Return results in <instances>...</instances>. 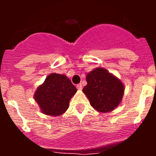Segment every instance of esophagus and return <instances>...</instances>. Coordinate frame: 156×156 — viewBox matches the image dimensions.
I'll return each instance as SVG.
<instances>
[{
	"label": "esophagus",
	"instance_id": "1",
	"mask_svg": "<svg viewBox=\"0 0 156 156\" xmlns=\"http://www.w3.org/2000/svg\"><path fill=\"white\" fill-rule=\"evenodd\" d=\"M76 88H77V89H78V90H82V88H83L82 84H81V83H79V84H77L76 85Z\"/></svg>",
	"mask_w": 156,
	"mask_h": 156
}]
</instances>
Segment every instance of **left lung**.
<instances>
[{"mask_svg": "<svg viewBox=\"0 0 156 156\" xmlns=\"http://www.w3.org/2000/svg\"><path fill=\"white\" fill-rule=\"evenodd\" d=\"M87 84L83 92L90 105L101 112H108L119 105L124 93V87L119 79L102 68H97L87 75Z\"/></svg>", "mask_w": 156, "mask_h": 156, "instance_id": "8db88e82", "label": "left lung"}]
</instances>
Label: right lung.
I'll use <instances>...</instances> for the list:
<instances>
[{"instance_id": "right-lung-1", "label": "right lung", "mask_w": 156, "mask_h": 156, "mask_svg": "<svg viewBox=\"0 0 156 156\" xmlns=\"http://www.w3.org/2000/svg\"><path fill=\"white\" fill-rule=\"evenodd\" d=\"M76 92V87L66 76L51 73L38 87L34 98L43 113L56 116L67 110L70 99Z\"/></svg>"}]
</instances>
